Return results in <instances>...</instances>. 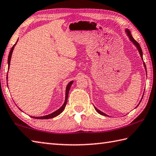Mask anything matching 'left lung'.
Segmentation results:
<instances>
[{"label":"left lung","instance_id":"1","mask_svg":"<svg viewBox=\"0 0 156 156\" xmlns=\"http://www.w3.org/2000/svg\"><path fill=\"white\" fill-rule=\"evenodd\" d=\"M125 31H126V34H127V36H129V39H130V41L133 42V43L135 44L136 47V48H137V49H138V51H139V53H140V55H141V57L142 58V59L143 60V52H142V49H141V47H140V45H139V44L138 43V42H137L135 39L133 38V37L132 36V34H131V33H130V30H128V29H126V30H125ZM144 67H145V69H146V66H145V63H144ZM146 72H147V70H146ZM143 97H142V98H141V101H140V103H141V100H142V99H143ZM139 103L138 104V105H139ZM137 105V106H138ZM136 106V107H137ZM94 109H95V110L99 113V114H100L101 115H105V116H108V115L107 114H104V113H103L102 112H101L100 110H99L98 109H97L95 107H94Z\"/></svg>","mask_w":156,"mask_h":156}]
</instances>
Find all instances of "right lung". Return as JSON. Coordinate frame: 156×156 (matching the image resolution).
<instances>
[{"label": "right lung", "mask_w": 156, "mask_h": 156, "mask_svg": "<svg viewBox=\"0 0 156 156\" xmlns=\"http://www.w3.org/2000/svg\"><path fill=\"white\" fill-rule=\"evenodd\" d=\"M18 40L16 42V43L17 42ZM16 43H15L13 47H12L10 51V52H9V57H8V68L9 69V66H10V62H11V55H12V53H13V49H14V47L15 44H16ZM73 83V81H71L69 82L68 84L67 85L66 87V99H65V102H64L63 105L61 107V108L57 109V111L54 112L52 113V114H50L48 115H44V116H41V117H34V116H31L32 118H35V119H41V120H47V119H50V118H55L58 115H59L61 113H62L63 110L64 109H65L66 108V105L67 104V101H68V94H69V90L70 89V87H71L72 84Z\"/></svg>", "instance_id": "obj_1"}]
</instances>
